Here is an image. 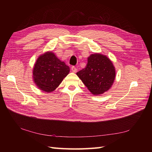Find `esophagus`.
I'll return each mask as SVG.
<instances>
[{"label": "esophagus", "instance_id": "obj_1", "mask_svg": "<svg viewBox=\"0 0 152 152\" xmlns=\"http://www.w3.org/2000/svg\"><path fill=\"white\" fill-rule=\"evenodd\" d=\"M71 69H72V72H73V73H76V72H77V68H76V67H75V66H72V67L71 68Z\"/></svg>", "mask_w": 152, "mask_h": 152}]
</instances>
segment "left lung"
I'll list each match as a JSON object with an SVG mask.
<instances>
[{"label": "left lung", "mask_w": 152, "mask_h": 152, "mask_svg": "<svg viewBox=\"0 0 152 152\" xmlns=\"http://www.w3.org/2000/svg\"><path fill=\"white\" fill-rule=\"evenodd\" d=\"M115 68L107 56L92 54L87 58L86 66L77 73L91 93L96 96L111 88L115 79Z\"/></svg>", "instance_id": "8db88e82"}]
</instances>
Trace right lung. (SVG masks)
<instances>
[{"label":"right lung","instance_id":"obj_1","mask_svg":"<svg viewBox=\"0 0 152 152\" xmlns=\"http://www.w3.org/2000/svg\"><path fill=\"white\" fill-rule=\"evenodd\" d=\"M70 72V67L52 51L41 54L33 68V80L38 89L45 93L56 89Z\"/></svg>","mask_w":152,"mask_h":152}]
</instances>
